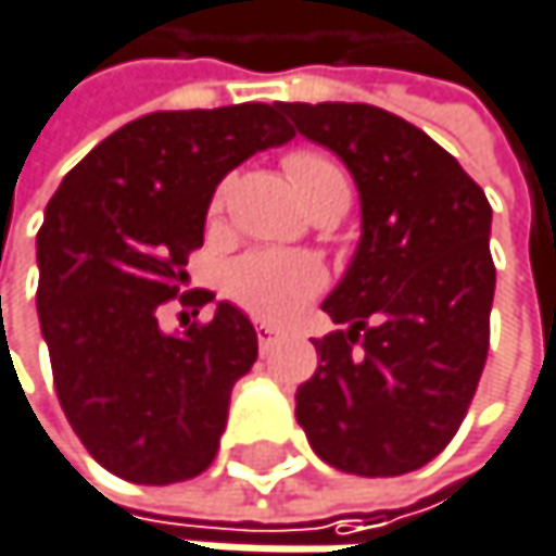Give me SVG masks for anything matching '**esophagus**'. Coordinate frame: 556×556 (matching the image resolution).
Here are the masks:
<instances>
[{
    "label": "esophagus",
    "mask_w": 556,
    "mask_h": 556,
    "mask_svg": "<svg viewBox=\"0 0 556 556\" xmlns=\"http://www.w3.org/2000/svg\"><path fill=\"white\" fill-rule=\"evenodd\" d=\"M277 338H279V331H274V328H267V325H261V328H257V341H261V348H264V351H267Z\"/></svg>",
    "instance_id": "obj_1"
}]
</instances>
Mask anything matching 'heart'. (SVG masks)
Listing matches in <instances>:
<instances>
[{
    "mask_svg": "<svg viewBox=\"0 0 556 556\" xmlns=\"http://www.w3.org/2000/svg\"><path fill=\"white\" fill-rule=\"evenodd\" d=\"M286 173L308 212L328 199L351 202V186H348L344 169L321 154H312V151L289 154ZM222 202H225V189L215 192L212 212H218ZM321 286H325V270L315 257L286 254V251L244 254L225 274V289L231 292V299L244 305L254 318L270 321V325H286L299 318L302 308L321 292Z\"/></svg>",
    "mask_w": 556,
    "mask_h": 556,
    "instance_id": "1",
    "label": "heart"
}]
</instances>
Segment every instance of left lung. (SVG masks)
Here are the masks:
<instances>
[{"instance_id": "1", "label": "left lung", "mask_w": 556, "mask_h": 556, "mask_svg": "<svg viewBox=\"0 0 556 556\" xmlns=\"http://www.w3.org/2000/svg\"><path fill=\"white\" fill-rule=\"evenodd\" d=\"M279 109L361 192V244L321 302L341 331L315 341L318 370L295 389V418L344 473H412L457 434L486 364L493 208L441 144L387 109Z\"/></svg>"}]
</instances>
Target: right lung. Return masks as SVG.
I'll list each match as a JSON object with an SVG mask.
<instances>
[{
	"mask_svg": "<svg viewBox=\"0 0 556 556\" xmlns=\"http://www.w3.org/2000/svg\"><path fill=\"white\" fill-rule=\"evenodd\" d=\"M292 135L264 102L151 112L96 144L48 202L41 334L60 408L109 473L167 486L212 464L231 387L257 361V331L231 302L182 331H164L157 308L202 248L215 186Z\"/></svg>",
	"mask_w": 556,
	"mask_h": 556,
	"instance_id": "right-lung-1",
	"label": "right lung"
}]
</instances>
